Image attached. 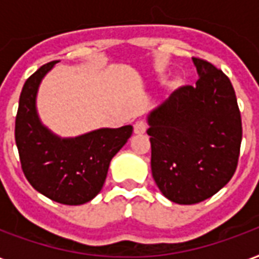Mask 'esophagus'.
I'll return each mask as SVG.
<instances>
[{
	"mask_svg": "<svg viewBox=\"0 0 259 259\" xmlns=\"http://www.w3.org/2000/svg\"><path fill=\"white\" fill-rule=\"evenodd\" d=\"M133 127H135L136 135H141V133H144L147 130V122L146 120H143V119H139V120H136L135 122Z\"/></svg>",
	"mask_w": 259,
	"mask_h": 259,
	"instance_id": "34e87169",
	"label": "esophagus"
}]
</instances>
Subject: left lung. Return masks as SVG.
I'll return each instance as SVG.
<instances>
[{"label":"left lung","mask_w":259,"mask_h":259,"mask_svg":"<svg viewBox=\"0 0 259 259\" xmlns=\"http://www.w3.org/2000/svg\"><path fill=\"white\" fill-rule=\"evenodd\" d=\"M198 80L148 115L152 178L168 200L197 204L228 185L241 144L236 93L221 69L193 58Z\"/></svg>","instance_id":"obj_1"}]
</instances>
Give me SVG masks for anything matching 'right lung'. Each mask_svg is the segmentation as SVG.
I'll return each mask as SVG.
<instances>
[{
    "instance_id": "obj_1",
    "label": "right lung",
    "mask_w": 259,
    "mask_h": 259,
    "mask_svg": "<svg viewBox=\"0 0 259 259\" xmlns=\"http://www.w3.org/2000/svg\"><path fill=\"white\" fill-rule=\"evenodd\" d=\"M57 62L42 65L26 80L15 120V140L29 183L50 200L80 205L101 191L111 159L129 140L133 127L98 129L74 139L51 133L38 119L36 96L42 77Z\"/></svg>"
}]
</instances>
